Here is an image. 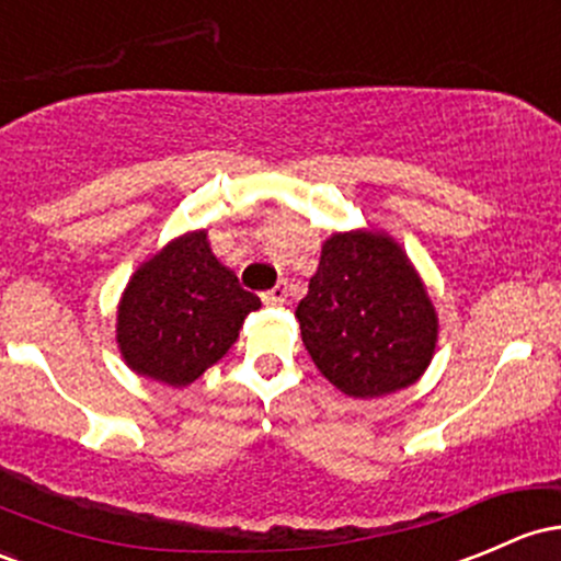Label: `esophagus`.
Instances as JSON below:
<instances>
[{
  "label": "esophagus",
  "mask_w": 561,
  "mask_h": 561,
  "mask_svg": "<svg viewBox=\"0 0 561 561\" xmlns=\"http://www.w3.org/2000/svg\"><path fill=\"white\" fill-rule=\"evenodd\" d=\"M286 297H288L286 280H280L278 286H273V288H270V291L262 294V299H264V302H267V305H280V302H286Z\"/></svg>",
  "instance_id": "obj_1"
}]
</instances>
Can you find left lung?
Instances as JSON below:
<instances>
[{
    "instance_id": "8db88e82",
    "label": "left lung",
    "mask_w": 561,
    "mask_h": 561,
    "mask_svg": "<svg viewBox=\"0 0 561 561\" xmlns=\"http://www.w3.org/2000/svg\"><path fill=\"white\" fill-rule=\"evenodd\" d=\"M312 364L353 399H377L423 377L438 318L417 270L390 234L334 232L297 307Z\"/></svg>"
}]
</instances>
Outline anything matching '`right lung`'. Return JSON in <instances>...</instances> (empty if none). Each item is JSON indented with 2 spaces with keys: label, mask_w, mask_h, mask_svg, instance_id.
Listing matches in <instances>:
<instances>
[{
  "label": "right lung",
  "mask_w": 561,
  "mask_h": 561,
  "mask_svg": "<svg viewBox=\"0 0 561 561\" xmlns=\"http://www.w3.org/2000/svg\"><path fill=\"white\" fill-rule=\"evenodd\" d=\"M259 307L214 256L208 232H186L130 275L117 307L119 353L136 375L184 388L230 351Z\"/></svg>",
  "instance_id": "1"
}]
</instances>
